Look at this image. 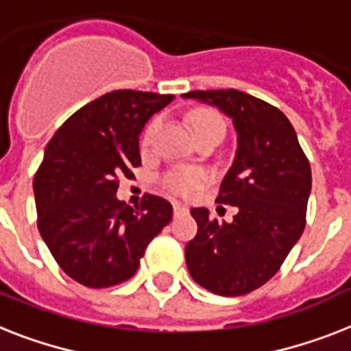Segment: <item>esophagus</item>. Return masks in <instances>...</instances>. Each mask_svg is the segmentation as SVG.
I'll list each match as a JSON object with an SVG mask.
<instances>
[{"label": "esophagus", "instance_id": "obj_1", "mask_svg": "<svg viewBox=\"0 0 351 351\" xmlns=\"http://www.w3.org/2000/svg\"><path fill=\"white\" fill-rule=\"evenodd\" d=\"M173 210H175V216L185 215V213H187V207L182 204H173Z\"/></svg>", "mask_w": 351, "mask_h": 351}]
</instances>
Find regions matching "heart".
<instances>
[{
    "label": "heart",
    "mask_w": 351,
    "mask_h": 351,
    "mask_svg": "<svg viewBox=\"0 0 351 351\" xmlns=\"http://www.w3.org/2000/svg\"><path fill=\"white\" fill-rule=\"evenodd\" d=\"M193 128H195L196 135L202 136L207 131L213 130H225V124L221 121V117L215 111L204 110V111H196L195 115H193ZM160 128V119L155 117L153 121L149 122L142 133V147L147 149L151 147V144L155 142L156 131ZM204 184V175H202L200 171L195 169H173L169 171L166 176H164V185H166L167 189H171L176 195H189L195 189H198L200 185Z\"/></svg>",
    "instance_id": "1"
}]
</instances>
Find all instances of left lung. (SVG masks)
<instances>
[{
    "label": "left lung",
    "mask_w": 351,
    "mask_h": 351,
    "mask_svg": "<svg viewBox=\"0 0 351 351\" xmlns=\"http://www.w3.org/2000/svg\"><path fill=\"white\" fill-rule=\"evenodd\" d=\"M182 97L220 108L238 133L234 162L216 198L238 207V215L230 223H218L204 207L191 210L198 232L185 247L187 269L213 294H249L278 272L303 234L310 162L289 119L269 102L238 90Z\"/></svg>",
    "instance_id": "8db88e82"
}]
</instances>
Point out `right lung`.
<instances>
[{"mask_svg": "<svg viewBox=\"0 0 351 351\" xmlns=\"http://www.w3.org/2000/svg\"><path fill=\"white\" fill-rule=\"evenodd\" d=\"M175 95L115 90L77 110L52 136L34 178L37 229L77 283L106 289L133 278L149 241L173 218L167 200H117L119 178L142 164L138 135Z\"/></svg>", "mask_w": 351, "mask_h": 351, "instance_id": "obj_1", "label": "right lung"}]
</instances>
